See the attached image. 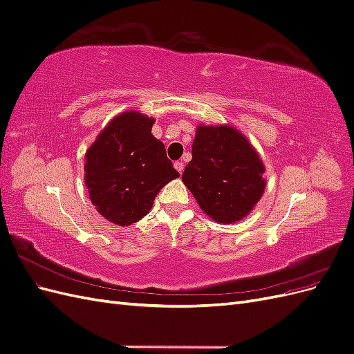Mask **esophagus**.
Masks as SVG:
<instances>
[{
    "instance_id": "obj_1",
    "label": "esophagus",
    "mask_w": 354,
    "mask_h": 354,
    "mask_svg": "<svg viewBox=\"0 0 354 354\" xmlns=\"http://www.w3.org/2000/svg\"><path fill=\"white\" fill-rule=\"evenodd\" d=\"M174 168L181 174V173H183V171H185V164L181 162V160H177V162H174Z\"/></svg>"
}]
</instances>
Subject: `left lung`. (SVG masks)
Wrapping results in <instances>:
<instances>
[{"instance_id": "left-lung-1", "label": "left lung", "mask_w": 354, "mask_h": 354, "mask_svg": "<svg viewBox=\"0 0 354 354\" xmlns=\"http://www.w3.org/2000/svg\"><path fill=\"white\" fill-rule=\"evenodd\" d=\"M264 171L260 155L236 128L201 124L181 180L207 216L232 224L261 199Z\"/></svg>"}]
</instances>
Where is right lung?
<instances>
[{"label":"right lung","instance_id":"1","mask_svg":"<svg viewBox=\"0 0 354 354\" xmlns=\"http://www.w3.org/2000/svg\"><path fill=\"white\" fill-rule=\"evenodd\" d=\"M153 122L140 112H122L85 153L84 178L93 205L118 226L142 220L159 190L180 177L164 143L152 134Z\"/></svg>","mask_w":354,"mask_h":354}]
</instances>
